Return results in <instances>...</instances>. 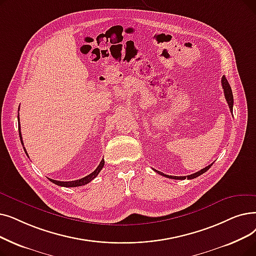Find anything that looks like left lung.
I'll return each instance as SVG.
<instances>
[{"label":"left lung","mask_w":256,"mask_h":256,"mask_svg":"<svg viewBox=\"0 0 256 256\" xmlns=\"http://www.w3.org/2000/svg\"><path fill=\"white\" fill-rule=\"evenodd\" d=\"M222 86H223L224 95H225V98H226V100H227V102H228V106H229V108H230V112L232 113V108H233V95H232L231 86H230L229 82H227V80H226V77H225V76L222 77ZM211 165H212V164H210V165L206 166L205 168H203V170H201L196 172V174H190V176H168V174H164L163 172H158V170H154V172H158V174H161V176H166V178H170V179H174V180H184V179H186V178H187V179H194V178H196V176H198L203 174L204 172H206L211 168Z\"/></svg>","instance_id":"8db88e82"}]
</instances>
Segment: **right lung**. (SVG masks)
<instances>
[{
    "label": "right lung",
    "instance_id": "1",
    "mask_svg": "<svg viewBox=\"0 0 256 256\" xmlns=\"http://www.w3.org/2000/svg\"><path fill=\"white\" fill-rule=\"evenodd\" d=\"M18 126H20V117H18ZM18 134H20V139L22 144H24V143H23V139H22L20 126H18ZM24 150H25L26 154L28 156V154H27L25 148H24ZM28 157H29V156H28ZM104 166V160L102 159V162L99 163V165L97 166V168H96L92 174L84 176L82 179H80V180L66 181V182H64V181H62H62H56V180H52V179H49V180H50L52 183H54V184H56V185H58V186H64V187H77V186H82V185H86V184H88V183H90L93 179H95V178L97 176V174H98L99 172H100V170H102Z\"/></svg>",
    "mask_w": 256,
    "mask_h": 256
}]
</instances>
